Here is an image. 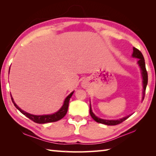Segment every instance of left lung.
I'll return each instance as SVG.
<instances>
[{
	"mask_svg": "<svg viewBox=\"0 0 156 156\" xmlns=\"http://www.w3.org/2000/svg\"><path fill=\"white\" fill-rule=\"evenodd\" d=\"M133 54H132V57L135 58L139 59L137 62V64L139 65V67L141 69V76H142V83H143V97H142V101H144L145 94V89H146V87L147 84V80H148V77H147V72L146 71V68H145V59L144 58L143 54H141V52L137 49V48H133ZM90 114L92 118L94 119V120L99 122V123L105 124L107 125H116L119 123H121L122 121H125L126 119L129 118L131 115H129L128 116H126L125 117H122L121 119H117V120H107V119H103L98 117L97 116H96L94 112H92V107H91V104L90 102Z\"/></svg>",
	"mask_w": 156,
	"mask_h": 156,
	"instance_id": "1",
	"label": "left lung"
}]
</instances>
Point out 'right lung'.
Masks as SVG:
<instances>
[{
	"instance_id": "add662e5",
	"label": "right lung",
	"mask_w": 156,
	"mask_h": 156,
	"mask_svg": "<svg viewBox=\"0 0 156 156\" xmlns=\"http://www.w3.org/2000/svg\"><path fill=\"white\" fill-rule=\"evenodd\" d=\"M9 70H10V68H9ZM74 91L72 92L71 93L65 98V100L64 101V104H63L62 107L59 108L57 112H55L54 113L50 114V115H35L28 113V112L24 111L16 105L11 94V97L12 102L15 106V107L17 108L22 114L25 115L26 117H28L29 119H31V120H32L33 121H34L35 122H37V123H39V124H42V123H47V122L58 121L64 117L66 115V113H67L69 99H70V98L72 97V96L73 94H74Z\"/></svg>"
}]
</instances>
